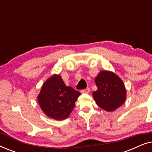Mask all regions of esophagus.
Returning <instances> with one entry per match:
<instances>
[{"mask_svg": "<svg viewBox=\"0 0 152 152\" xmlns=\"http://www.w3.org/2000/svg\"><path fill=\"white\" fill-rule=\"evenodd\" d=\"M90 92V88H86V89H83V90L81 91V93H88Z\"/></svg>", "mask_w": 152, "mask_h": 152, "instance_id": "esophagus-1", "label": "esophagus"}]
</instances>
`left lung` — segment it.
<instances>
[{"label":"left lung","mask_w":152,"mask_h":152,"mask_svg":"<svg viewBox=\"0 0 152 152\" xmlns=\"http://www.w3.org/2000/svg\"><path fill=\"white\" fill-rule=\"evenodd\" d=\"M97 90L93 93L97 104L107 111H113L126 99V89L119 77L109 71H101L95 80Z\"/></svg>","instance_id":"obj_1"}]
</instances>
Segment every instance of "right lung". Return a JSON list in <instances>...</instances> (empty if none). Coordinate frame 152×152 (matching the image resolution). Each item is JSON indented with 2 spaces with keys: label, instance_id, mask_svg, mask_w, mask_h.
<instances>
[{
  "label": "right lung",
  "instance_id": "add662e5",
  "mask_svg": "<svg viewBox=\"0 0 152 152\" xmlns=\"http://www.w3.org/2000/svg\"><path fill=\"white\" fill-rule=\"evenodd\" d=\"M80 95L79 91L66 86L61 76L54 75L43 84L38 101L48 117L61 120L69 116Z\"/></svg>",
  "mask_w": 152,
  "mask_h": 152
}]
</instances>
